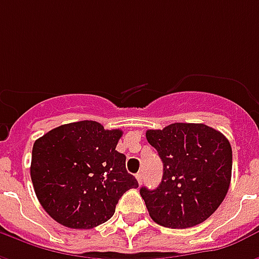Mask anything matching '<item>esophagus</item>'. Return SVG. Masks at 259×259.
<instances>
[{
  "mask_svg": "<svg viewBox=\"0 0 259 259\" xmlns=\"http://www.w3.org/2000/svg\"><path fill=\"white\" fill-rule=\"evenodd\" d=\"M136 179H137V182H139V183H141V182H143V174H141V172H139V174L136 175Z\"/></svg>",
  "mask_w": 259,
  "mask_h": 259,
  "instance_id": "1",
  "label": "esophagus"
}]
</instances>
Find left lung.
Here are the masks:
<instances>
[{
  "label": "left lung",
  "instance_id": "left-lung-1",
  "mask_svg": "<svg viewBox=\"0 0 259 259\" xmlns=\"http://www.w3.org/2000/svg\"><path fill=\"white\" fill-rule=\"evenodd\" d=\"M146 137L163 163L157 189H140L152 221L179 229L206 221L230 186L232 147L228 139L204 123H172L162 130H147Z\"/></svg>",
  "mask_w": 259,
  "mask_h": 259
}]
</instances>
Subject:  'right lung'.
Masks as SVG:
<instances>
[{"instance_id": "1", "label": "right lung", "mask_w": 259, "mask_h": 259, "mask_svg": "<svg viewBox=\"0 0 259 259\" xmlns=\"http://www.w3.org/2000/svg\"><path fill=\"white\" fill-rule=\"evenodd\" d=\"M123 132L94 120L62 124L37 139L30 176L41 206L70 229H93L111 219L119 198L139 187L116 144Z\"/></svg>"}]
</instances>
